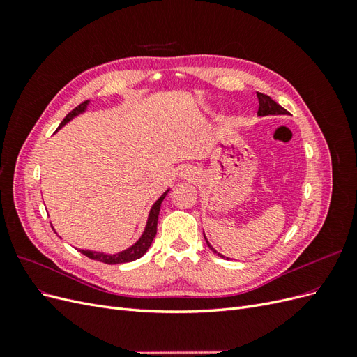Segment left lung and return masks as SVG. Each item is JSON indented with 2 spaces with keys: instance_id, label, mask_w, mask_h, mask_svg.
Wrapping results in <instances>:
<instances>
[{
  "instance_id": "obj_1",
  "label": "left lung",
  "mask_w": 357,
  "mask_h": 357,
  "mask_svg": "<svg viewBox=\"0 0 357 357\" xmlns=\"http://www.w3.org/2000/svg\"><path fill=\"white\" fill-rule=\"evenodd\" d=\"M256 95H257V100H259V110H257V114H259V116H268V114H289L287 110H284L282 105H278V104L271 98V96H268V95L261 93V92H257ZM204 238H205V235H204ZM205 241H207V238H205ZM207 244H208V241H207ZM208 247L211 248V250H213L214 253H218L210 244H208ZM219 256H222V255H219ZM222 257H223V256H222Z\"/></svg>"
}]
</instances>
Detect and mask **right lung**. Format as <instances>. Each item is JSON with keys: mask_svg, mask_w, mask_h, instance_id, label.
<instances>
[{"mask_svg": "<svg viewBox=\"0 0 357 357\" xmlns=\"http://www.w3.org/2000/svg\"><path fill=\"white\" fill-rule=\"evenodd\" d=\"M88 104H89V101H84V102H82V104H79L77 107H75L74 110H71L66 117H63V121L61 122L59 128L66 125L67 122H70L73 117L83 113L86 110V107H88ZM168 192H169V189L153 204L152 210H150L146 229H144V232L142 235V238H139L132 247H129V248H126V250H123L121 253H116V255H104V253L92 252V250H80V248H79V252H82L84 256H88L89 259H93V261H100V262H104L107 265L126 264V262L135 261V259H138V257H142L149 250L150 244H152V241L155 238L156 231H158V218H159L160 204H162V201H164V198L167 197Z\"/></svg>", "mask_w": 357, "mask_h": 357, "instance_id": "right-lung-1", "label": "right lung"}]
</instances>
